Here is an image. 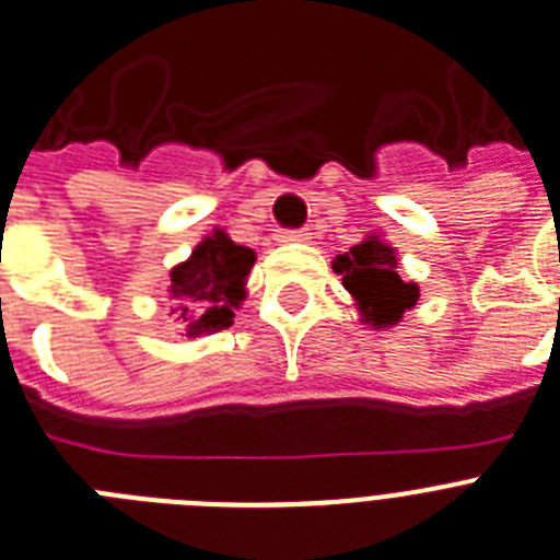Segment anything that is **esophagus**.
Listing matches in <instances>:
<instances>
[{
	"label": "esophagus",
	"instance_id": "obj_1",
	"mask_svg": "<svg viewBox=\"0 0 560 560\" xmlns=\"http://www.w3.org/2000/svg\"><path fill=\"white\" fill-rule=\"evenodd\" d=\"M277 241H283V243H308V241H312V232H308V229H289V232L277 234Z\"/></svg>",
	"mask_w": 560,
	"mask_h": 560
}]
</instances>
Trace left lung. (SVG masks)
I'll list each match as a JSON object with an SVG mask.
<instances>
[{
    "instance_id": "obj_1",
    "label": "left lung",
    "mask_w": 560,
    "mask_h": 560,
    "mask_svg": "<svg viewBox=\"0 0 560 560\" xmlns=\"http://www.w3.org/2000/svg\"><path fill=\"white\" fill-rule=\"evenodd\" d=\"M334 271L353 298L360 323L374 328H394L419 300V285L399 277V255L380 232L365 234L346 255L334 257Z\"/></svg>"
}]
</instances>
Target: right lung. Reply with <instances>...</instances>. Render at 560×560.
<instances>
[{
    "label": "right lung",
    "instance_id": "1",
    "mask_svg": "<svg viewBox=\"0 0 560 560\" xmlns=\"http://www.w3.org/2000/svg\"><path fill=\"white\" fill-rule=\"evenodd\" d=\"M255 260L252 248L237 246L223 229H212L192 255L172 266L166 300L180 337H209L232 326L234 312L246 300V280Z\"/></svg>",
    "mask_w": 560,
    "mask_h": 560
}]
</instances>
